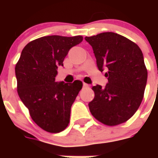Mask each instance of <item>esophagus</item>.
<instances>
[{
	"mask_svg": "<svg viewBox=\"0 0 158 158\" xmlns=\"http://www.w3.org/2000/svg\"><path fill=\"white\" fill-rule=\"evenodd\" d=\"M83 87H85V88H88V87H89V85H88V84H86V83H83Z\"/></svg>",
	"mask_w": 158,
	"mask_h": 158,
	"instance_id": "esophagus-1",
	"label": "esophagus"
}]
</instances>
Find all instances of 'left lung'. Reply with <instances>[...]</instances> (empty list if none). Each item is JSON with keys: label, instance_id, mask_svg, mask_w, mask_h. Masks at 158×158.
Instances as JSON below:
<instances>
[{"label": "left lung", "instance_id": "1", "mask_svg": "<svg viewBox=\"0 0 158 158\" xmlns=\"http://www.w3.org/2000/svg\"><path fill=\"white\" fill-rule=\"evenodd\" d=\"M85 40L92 46L100 71L105 69L107 84L92 88L95 97L90 112L107 126L123 123L134 115L143 99L147 69L141 49L124 36L103 32Z\"/></svg>", "mask_w": 158, "mask_h": 158}]
</instances>
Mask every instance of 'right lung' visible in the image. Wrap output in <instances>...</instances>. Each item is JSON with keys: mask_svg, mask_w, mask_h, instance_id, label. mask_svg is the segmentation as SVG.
Returning a JSON list of instances; mask_svg holds the SVG:
<instances>
[{"mask_svg": "<svg viewBox=\"0 0 158 158\" xmlns=\"http://www.w3.org/2000/svg\"><path fill=\"white\" fill-rule=\"evenodd\" d=\"M81 35H49L30 42L22 51L15 72L17 92L35 123L50 133H58L69 123L71 106L82 88L81 81H55L58 67Z\"/></svg>", "mask_w": 158, "mask_h": 158, "instance_id": "obj_1", "label": "right lung"}]
</instances>
